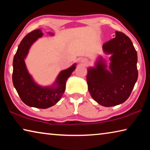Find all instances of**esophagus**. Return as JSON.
I'll return each mask as SVG.
<instances>
[{"instance_id": "1", "label": "esophagus", "mask_w": 150, "mask_h": 150, "mask_svg": "<svg viewBox=\"0 0 150 150\" xmlns=\"http://www.w3.org/2000/svg\"><path fill=\"white\" fill-rule=\"evenodd\" d=\"M81 62L83 64L86 65V64H87V63H88V61H87V59H82L81 60Z\"/></svg>"}]
</instances>
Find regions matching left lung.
Masks as SVG:
<instances>
[{"instance_id": "8db88e82", "label": "left lung", "mask_w": 150, "mask_h": 150, "mask_svg": "<svg viewBox=\"0 0 150 150\" xmlns=\"http://www.w3.org/2000/svg\"><path fill=\"white\" fill-rule=\"evenodd\" d=\"M105 43L103 50L110 55L108 68L102 56L87 69L88 90L96 103L106 107L116 106L128 99L138 79V56L132 42L122 32Z\"/></svg>"}]
</instances>
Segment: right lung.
<instances>
[{
    "label": "right lung",
    "instance_id": "obj_1",
    "mask_svg": "<svg viewBox=\"0 0 150 150\" xmlns=\"http://www.w3.org/2000/svg\"><path fill=\"white\" fill-rule=\"evenodd\" d=\"M47 33L54 35V33ZM43 34L40 29L34 30L20 42L13 59L12 82L22 102L31 107L44 109L55 105L62 98L65 90L66 81L76 69L77 64L74 63L67 69L61 71L52 85L38 84L30 74L25 59L32 44Z\"/></svg>",
    "mask_w": 150,
    "mask_h": 150
}]
</instances>
